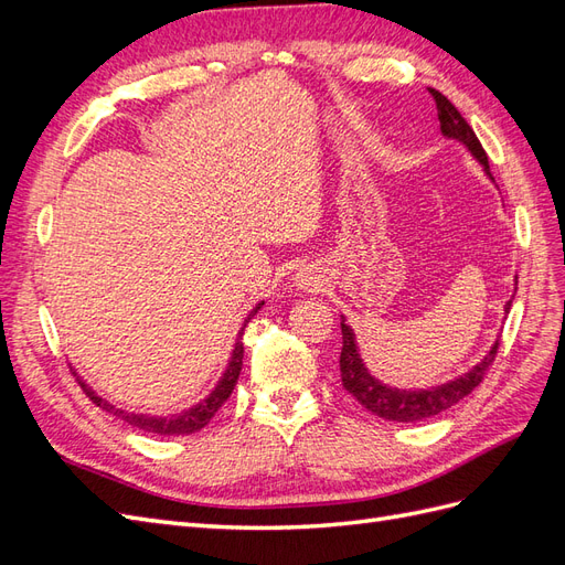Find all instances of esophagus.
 I'll list each match as a JSON object with an SVG mask.
<instances>
[{"instance_id":"obj_1","label":"esophagus","mask_w":565,"mask_h":565,"mask_svg":"<svg viewBox=\"0 0 565 565\" xmlns=\"http://www.w3.org/2000/svg\"><path fill=\"white\" fill-rule=\"evenodd\" d=\"M299 287H306V289H313V287H316V280H313L311 276H306V273H303V276L299 278Z\"/></svg>"}]
</instances>
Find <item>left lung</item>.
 I'll list each match as a JSON object with an SVG mask.
<instances>
[{
    "label": "left lung",
    "mask_w": 565,
    "mask_h": 565,
    "mask_svg": "<svg viewBox=\"0 0 565 565\" xmlns=\"http://www.w3.org/2000/svg\"><path fill=\"white\" fill-rule=\"evenodd\" d=\"M429 94L436 100L440 131L450 136V139H457L465 143L473 152L476 160L483 164L488 177L492 179L486 150H483L481 141H478L473 129L469 127L467 119L461 117V113L440 92L429 89ZM509 306H511V301H507V311H509ZM498 349H500V341L490 349V353L471 372H467L465 377H459L450 384H443V386H436L429 391H401V388H388L374 377H370L367 370L361 363V355H358L351 328L347 322H341V355H339L341 384H344V388L358 403H361L365 409H370L372 415H377L382 419H388V422L429 419L434 415H440L443 409L452 407L465 396H469V393L483 382L490 365L494 363V358H498Z\"/></svg>",
    "instance_id": "obj_1"
}]
</instances>
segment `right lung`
Wrapping results in <instances>:
<instances>
[{
  "label": "right lung",
  "mask_w": 565,
  "mask_h": 565,
  "mask_svg": "<svg viewBox=\"0 0 565 565\" xmlns=\"http://www.w3.org/2000/svg\"><path fill=\"white\" fill-rule=\"evenodd\" d=\"M262 306H264V303L256 306V309L249 313V318H254L256 311L262 309ZM249 318H247V322H249ZM247 322L243 324L241 339L235 341V351H233V358H231V363H228V370L224 372V380H221L218 386L210 393L207 401L198 403L195 407L185 409V413H181V415H172V417H150V415L125 413V409H117V407H113L108 401L98 398L92 388L84 386V382H79V380H77V382H79L82 391L87 393V398H89L94 405H98L100 409H106V413H113V415L119 417V419H125L127 424L136 426V429H141V431H146V434H158V436H188V434H195V431L204 429V426L210 424V419L216 415V409L228 401V396H231L235 384H237V377H241L243 355H245L243 332H245V328H247ZM73 374H75V372H73Z\"/></svg>",
  "instance_id": "right-lung-1"
}]
</instances>
